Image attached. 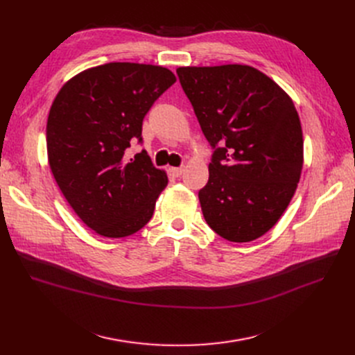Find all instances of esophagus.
Listing matches in <instances>:
<instances>
[{
  "instance_id": "34e87169",
  "label": "esophagus",
  "mask_w": 355,
  "mask_h": 355,
  "mask_svg": "<svg viewBox=\"0 0 355 355\" xmlns=\"http://www.w3.org/2000/svg\"><path fill=\"white\" fill-rule=\"evenodd\" d=\"M171 172L176 176V178H179V176H182L183 175V172H184V166H179V167H171Z\"/></svg>"
}]
</instances>
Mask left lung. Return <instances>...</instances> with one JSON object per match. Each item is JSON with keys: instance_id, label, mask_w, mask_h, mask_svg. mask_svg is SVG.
Segmentation results:
<instances>
[{"instance_id": "obj_1", "label": "left lung", "mask_w": 355, "mask_h": 355, "mask_svg": "<svg viewBox=\"0 0 355 355\" xmlns=\"http://www.w3.org/2000/svg\"><path fill=\"white\" fill-rule=\"evenodd\" d=\"M176 73L214 148L198 195L205 221L228 241L256 240L279 221L300 179L303 137L293 101L247 64Z\"/></svg>"}]
</instances>
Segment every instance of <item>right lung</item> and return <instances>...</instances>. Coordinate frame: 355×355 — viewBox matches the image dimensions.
<instances>
[{
    "mask_svg": "<svg viewBox=\"0 0 355 355\" xmlns=\"http://www.w3.org/2000/svg\"><path fill=\"white\" fill-rule=\"evenodd\" d=\"M176 82L163 66L112 62L67 80L50 107L46 141L56 183L96 234L121 239L153 216L167 184L147 151L125 157L141 139L144 115Z\"/></svg>",
    "mask_w": 355,
    "mask_h": 355,
    "instance_id": "add662e5",
    "label": "right lung"
}]
</instances>
